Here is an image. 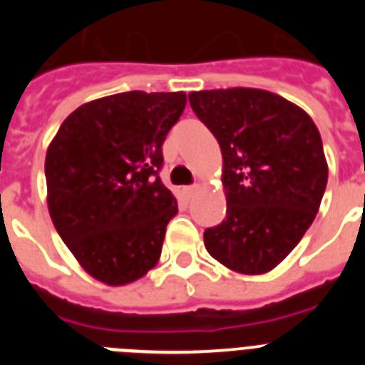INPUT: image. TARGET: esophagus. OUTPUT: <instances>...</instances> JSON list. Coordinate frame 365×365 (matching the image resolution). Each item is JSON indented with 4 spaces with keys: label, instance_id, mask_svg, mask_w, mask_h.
<instances>
[{
    "label": "esophagus",
    "instance_id": "34e87169",
    "mask_svg": "<svg viewBox=\"0 0 365 365\" xmlns=\"http://www.w3.org/2000/svg\"><path fill=\"white\" fill-rule=\"evenodd\" d=\"M199 190V185H192V186H186L185 190H182V193H185L186 199H192L193 195H195V192Z\"/></svg>",
    "mask_w": 365,
    "mask_h": 365
}]
</instances>
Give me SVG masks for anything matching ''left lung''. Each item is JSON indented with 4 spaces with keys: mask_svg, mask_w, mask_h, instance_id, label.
Masks as SVG:
<instances>
[{
    "mask_svg": "<svg viewBox=\"0 0 365 365\" xmlns=\"http://www.w3.org/2000/svg\"><path fill=\"white\" fill-rule=\"evenodd\" d=\"M190 106L222 153L227 217L205 230L214 259L241 274L282 263L314 221L327 163L307 113L263 89L190 93Z\"/></svg>",
    "mask_w": 365,
    "mask_h": 365,
    "instance_id": "1",
    "label": "left lung"
}]
</instances>
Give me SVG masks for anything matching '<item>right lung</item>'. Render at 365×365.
<instances>
[{
  "instance_id": "right-lung-1",
  "label": "right lung",
  "mask_w": 365,
  "mask_h": 365,
  "mask_svg": "<svg viewBox=\"0 0 365 365\" xmlns=\"http://www.w3.org/2000/svg\"><path fill=\"white\" fill-rule=\"evenodd\" d=\"M186 95L128 91L74 109L45 157L53 225L87 274L125 285L157 265L173 193L163 185V144Z\"/></svg>"
}]
</instances>
